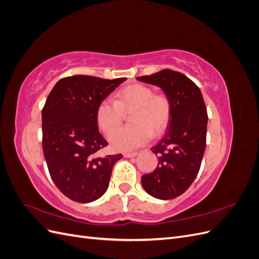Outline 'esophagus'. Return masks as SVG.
<instances>
[{"mask_svg":"<svg viewBox=\"0 0 259 259\" xmlns=\"http://www.w3.org/2000/svg\"><path fill=\"white\" fill-rule=\"evenodd\" d=\"M138 154V152H126L124 153V156L125 158H134V156H136Z\"/></svg>","mask_w":259,"mask_h":259,"instance_id":"esophagus-1","label":"esophagus"}]
</instances>
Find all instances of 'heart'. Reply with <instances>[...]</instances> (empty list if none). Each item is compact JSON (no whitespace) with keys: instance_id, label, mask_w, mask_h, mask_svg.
<instances>
[{"instance_id":"1","label":"heart","mask_w":259,"mask_h":259,"mask_svg":"<svg viewBox=\"0 0 259 259\" xmlns=\"http://www.w3.org/2000/svg\"><path fill=\"white\" fill-rule=\"evenodd\" d=\"M124 112L132 113L130 120L133 125L117 130ZM170 112V103L165 95L154 94L149 86L134 84L117 93L116 100H101L97 107L96 119L105 134L117 130L109 136L114 150L131 151L147 144L152 134L160 135L165 131Z\"/></svg>"}]
</instances>
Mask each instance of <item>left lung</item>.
Here are the masks:
<instances>
[{
	"instance_id": "1",
	"label": "left lung",
	"mask_w": 259,
	"mask_h": 259,
	"mask_svg": "<svg viewBox=\"0 0 259 259\" xmlns=\"http://www.w3.org/2000/svg\"><path fill=\"white\" fill-rule=\"evenodd\" d=\"M137 80L161 88L171 108L166 133L151 148L159 155L158 167L143 175L142 184L156 199H174L191 186L201 166L208 119L204 99L189 77L170 69L138 76Z\"/></svg>"
}]
</instances>
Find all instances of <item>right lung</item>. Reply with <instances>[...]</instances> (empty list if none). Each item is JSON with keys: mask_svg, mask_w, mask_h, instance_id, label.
<instances>
[{"mask_svg": "<svg viewBox=\"0 0 259 259\" xmlns=\"http://www.w3.org/2000/svg\"><path fill=\"white\" fill-rule=\"evenodd\" d=\"M125 77L105 80L72 75L59 80L42 110L43 152L50 175L66 197L79 203L99 199L108 189L120 154L98 156L108 146L98 131L97 107Z\"/></svg>", "mask_w": 259, "mask_h": 259, "instance_id": "right-lung-1", "label": "right lung"}]
</instances>
